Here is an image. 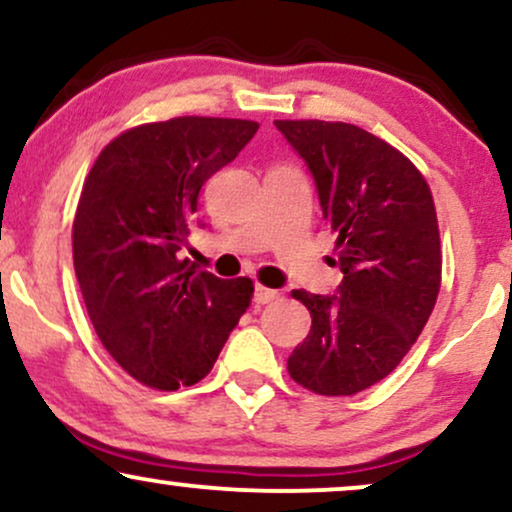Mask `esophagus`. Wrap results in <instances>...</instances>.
Masks as SVG:
<instances>
[{
    "instance_id": "esophagus-1",
    "label": "esophagus",
    "mask_w": 512,
    "mask_h": 512,
    "mask_svg": "<svg viewBox=\"0 0 512 512\" xmlns=\"http://www.w3.org/2000/svg\"><path fill=\"white\" fill-rule=\"evenodd\" d=\"M276 298H279V291H274V288H267V286H260V283H257L255 286V303L257 305H267Z\"/></svg>"
}]
</instances>
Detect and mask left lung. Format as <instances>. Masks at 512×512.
<instances>
[{"mask_svg":"<svg viewBox=\"0 0 512 512\" xmlns=\"http://www.w3.org/2000/svg\"><path fill=\"white\" fill-rule=\"evenodd\" d=\"M315 178L336 236V295L293 291L310 334L288 374L322 396H353L389 377L422 334L441 288V240L424 176L396 147L331 121H274Z\"/></svg>","mask_w":512,"mask_h":512,"instance_id":"8db88e82","label":"left lung"}]
</instances>
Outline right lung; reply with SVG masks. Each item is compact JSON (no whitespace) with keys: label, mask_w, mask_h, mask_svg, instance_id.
<instances>
[{"label":"right lung","mask_w":512,"mask_h":512,"mask_svg":"<svg viewBox=\"0 0 512 512\" xmlns=\"http://www.w3.org/2000/svg\"><path fill=\"white\" fill-rule=\"evenodd\" d=\"M260 123L178 119L114 138L92 164L73 219V267L90 322L133 379L176 391L205 379L248 310L250 279L188 267L205 181L238 157Z\"/></svg>","instance_id":"1"}]
</instances>
